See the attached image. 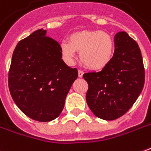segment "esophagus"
<instances>
[{"instance_id": "34e87169", "label": "esophagus", "mask_w": 151, "mask_h": 151, "mask_svg": "<svg viewBox=\"0 0 151 151\" xmlns=\"http://www.w3.org/2000/svg\"><path fill=\"white\" fill-rule=\"evenodd\" d=\"M83 71H82V70H80V69H79L78 70V77L79 78H82V77H83Z\"/></svg>"}]
</instances>
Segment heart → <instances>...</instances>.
I'll return each mask as SVG.
<instances>
[{
	"instance_id": "heart-1",
	"label": "heart",
	"mask_w": 151,
	"mask_h": 151,
	"mask_svg": "<svg viewBox=\"0 0 151 151\" xmlns=\"http://www.w3.org/2000/svg\"><path fill=\"white\" fill-rule=\"evenodd\" d=\"M62 56L71 63L76 51H80L79 58L86 68L100 70L109 65L114 54L111 37L101 31H78L72 33L68 42L60 44Z\"/></svg>"
}]
</instances>
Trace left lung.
Instances as JSON below:
<instances>
[{"mask_svg":"<svg viewBox=\"0 0 151 151\" xmlns=\"http://www.w3.org/2000/svg\"><path fill=\"white\" fill-rule=\"evenodd\" d=\"M86 103L95 115L105 120L123 116L133 105L145 83L142 52L125 32L114 36V52L100 72L86 73Z\"/></svg>","mask_w":151,"mask_h":151,"instance_id":"8db88e82","label":"left lung"}]
</instances>
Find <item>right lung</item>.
Returning <instances> with one entry per match:
<instances>
[{
  "instance_id": "add662e5",
  "label": "right lung",
  "mask_w": 151,
  "mask_h": 151,
  "mask_svg": "<svg viewBox=\"0 0 151 151\" xmlns=\"http://www.w3.org/2000/svg\"><path fill=\"white\" fill-rule=\"evenodd\" d=\"M38 29L17 44L8 85L14 103L24 114L39 122L56 119L78 78V69L61 59L60 45Z\"/></svg>"
}]
</instances>
